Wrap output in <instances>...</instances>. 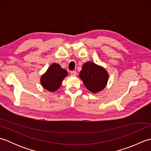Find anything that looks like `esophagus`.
Listing matches in <instances>:
<instances>
[{"instance_id":"esophagus-1","label":"esophagus","mask_w":151,"mask_h":151,"mask_svg":"<svg viewBox=\"0 0 151 151\" xmlns=\"http://www.w3.org/2000/svg\"><path fill=\"white\" fill-rule=\"evenodd\" d=\"M70 75L72 76H76V70H73V71H70Z\"/></svg>"}]
</instances>
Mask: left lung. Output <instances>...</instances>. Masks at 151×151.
<instances>
[{
	"instance_id": "1",
	"label": "left lung",
	"mask_w": 151,
	"mask_h": 151,
	"mask_svg": "<svg viewBox=\"0 0 151 151\" xmlns=\"http://www.w3.org/2000/svg\"><path fill=\"white\" fill-rule=\"evenodd\" d=\"M79 76L87 89L95 93L106 87L108 80L106 70L90 62L84 64Z\"/></svg>"
}]
</instances>
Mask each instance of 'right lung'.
Returning <instances> with one entry per match:
<instances>
[{
  "label": "right lung",
  "instance_id": "1",
  "mask_svg": "<svg viewBox=\"0 0 151 151\" xmlns=\"http://www.w3.org/2000/svg\"><path fill=\"white\" fill-rule=\"evenodd\" d=\"M67 70L62 69L59 64L53 63L41 76V84L47 90L54 91L60 87L63 78L67 76Z\"/></svg>",
  "mask_w": 151,
  "mask_h": 151
}]
</instances>
